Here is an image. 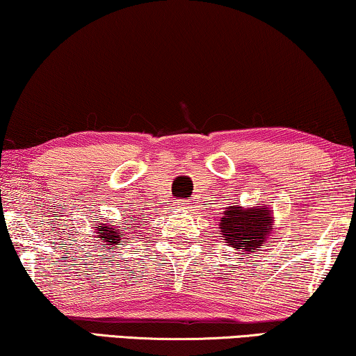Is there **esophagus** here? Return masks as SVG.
Returning a JSON list of instances; mask_svg holds the SVG:
<instances>
[{
  "instance_id": "34e87169",
  "label": "esophagus",
  "mask_w": 356,
  "mask_h": 356,
  "mask_svg": "<svg viewBox=\"0 0 356 356\" xmlns=\"http://www.w3.org/2000/svg\"><path fill=\"white\" fill-rule=\"evenodd\" d=\"M188 202H187V200H177V202H176V204H174V207H176L177 209H184V211H187V209H188Z\"/></svg>"
}]
</instances>
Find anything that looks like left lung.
I'll list each match as a JSON object with an SVG mask.
<instances>
[{"mask_svg":"<svg viewBox=\"0 0 356 356\" xmlns=\"http://www.w3.org/2000/svg\"><path fill=\"white\" fill-rule=\"evenodd\" d=\"M221 218L219 229L226 243L242 252L240 254H248L266 243V240L274 229V218L268 207L243 208L235 204L229 207Z\"/></svg>","mask_w":356,"mask_h":356,"instance_id":"left-lung-1","label":"left lung"}]
</instances>
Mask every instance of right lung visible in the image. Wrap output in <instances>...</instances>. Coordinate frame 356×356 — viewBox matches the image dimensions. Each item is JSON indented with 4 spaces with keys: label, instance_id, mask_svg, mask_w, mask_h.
<instances>
[{
    "label": "right lung",
    "instance_id": "right-lung-1",
    "mask_svg": "<svg viewBox=\"0 0 356 356\" xmlns=\"http://www.w3.org/2000/svg\"><path fill=\"white\" fill-rule=\"evenodd\" d=\"M127 226L130 227L131 229H129L128 227H119V226H116V227H113V226H109V224H98V238L102 240V242H106V245H121V238H122V235L124 237H126L127 234H130L132 232V230L135 229V227H138V226H132V224H127ZM129 229V232L127 233V230Z\"/></svg>",
    "mask_w": 356,
    "mask_h": 356
}]
</instances>
